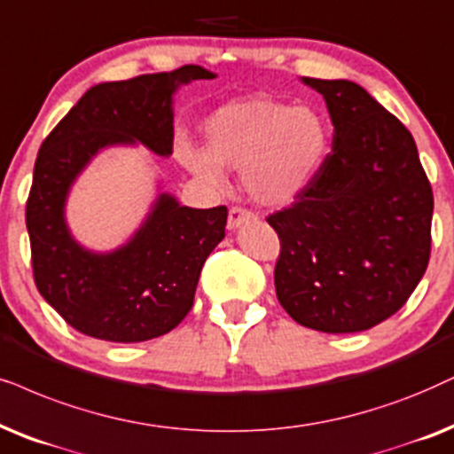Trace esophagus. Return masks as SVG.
Wrapping results in <instances>:
<instances>
[{"mask_svg": "<svg viewBox=\"0 0 454 454\" xmlns=\"http://www.w3.org/2000/svg\"><path fill=\"white\" fill-rule=\"evenodd\" d=\"M254 219V213H250L248 208H241V206H233L231 210H229V219H227V225L229 229H238L241 223Z\"/></svg>", "mask_w": 454, "mask_h": 454, "instance_id": "obj_1", "label": "esophagus"}]
</instances>
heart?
Segmentation results:
<instances>
[{
    "instance_id": "1",
    "label": "heart",
    "mask_w": 454,
    "mask_h": 454,
    "mask_svg": "<svg viewBox=\"0 0 454 454\" xmlns=\"http://www.w3.org/2000/svg\"><path fill=\"white\" fill-rule=\"evenodd\" d=\"M206 148L176 141V156L198 179L223 181V167L241 168L248 196L267 206L290 204L313 184L329 152V127L310 106L269 98L235 99L204 122Z\"/></svg>"
}]
</instances>
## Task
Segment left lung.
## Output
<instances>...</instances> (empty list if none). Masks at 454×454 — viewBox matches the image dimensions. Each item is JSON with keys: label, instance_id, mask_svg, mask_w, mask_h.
<instances>
[{"label": "left lung", "instance_id": "obj_1", "mask_svg": "<svg viewBox=\"0 0 454 454\" xmlns=\"http://www.w3.org/2000/svg\"><path fill=\"white\" fill-rule=\"evenodd\" d=\"M325 98L333 150L279 235L275 292L300 325L355 333L386 321L419 284L432 252L434 193L413 135L352 81L304 76Z\"/></svg>", "mask_w": 454, "mask_h": 454}]
</instances>
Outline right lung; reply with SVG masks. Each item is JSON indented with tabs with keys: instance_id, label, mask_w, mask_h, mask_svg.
Wrapping results in <instances>:
<instances>
[{
	"instance_id": "obj_1",
	"label": "right lung",
	"mask_w": 454,
	"mask_h": 454,
	"mask_svg": "<svg viewBox=\"0 0 454 454\" xmlns=\"http://www.w3.org/2000/svg\"><path fill=\"white\" fill-rule=\"evenodd\" d=\"M215 79L202 67L99 83L47 135L27 200L35 286L76 332L106 342H145L168 333L193 306L200 270L225 238L227 206L187 208L160 193L139 231L108 254L70 235L64 202L76 175L106 145L141 141L173 152V93Z\"/></svg>"
}]
</instances>
